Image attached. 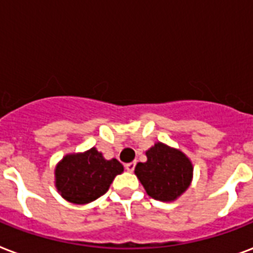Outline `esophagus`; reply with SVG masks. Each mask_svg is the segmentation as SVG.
<instances>
[{
    "instance_id": "34e87169",
    "label": "esophagus",
    "mask_w": 253,
    "mask_h": 253,
    "mask_svg": "<svg viewBox=\"0 0 253 253\" xmlns=\"http://www.w3.org/2000/svg\"><path fill=\"white\" fill-rule=\"evenodd\" d=\"M134 168H136V161L129 162V164H126V165H125V169L128 170V171H133V170H134Z\"/></svg>"
}]
</instances>
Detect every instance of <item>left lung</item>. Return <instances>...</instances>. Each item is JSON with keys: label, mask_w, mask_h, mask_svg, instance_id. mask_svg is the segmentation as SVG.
Masks as SVG:
<instances>
[{"label": "left lung", "mask_w": 253, "mask_h": 253, "mask_svg": "<svg viewBox=\"0 0 253 253\" xmlns=\"http://www.w3.org/2000/svg\"><path fill=\"white\" fill-rule=\"evenodd\" d=\"M146 162H138L134 174L149 197L173 202L185 193L193 179V164L178 149L157 142L146 150Z\"/></svg>", "instance_id": "1"}]
</instances>
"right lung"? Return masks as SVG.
<instances>
[{
    "instance_id": "1",
    "label": "right lung",
    "mask_w": 253,
    "mask_h": 253,
    "mask_svg": "<svg viewBox=\"0 0 253 253\" xmlns=\"http://www.w3.org/2000/svg\"><path fill=\"white\" fill-rule=\"evenodd\" d=\"M124 166L116 158L105 160L91 148L84 153L67 154L55 168V186L66 201L85 205L104 195Z\"/></svg>"
}]
</instances>
